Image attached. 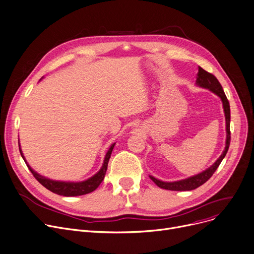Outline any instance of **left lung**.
<instances>
[{
	"label": "left lung",
	"mask_w": 254,
	"mask_h": 254,
	"mask_svg": "<svg viewBox=\"0 0 254 254\" xmlns=\"http://www.w3.org/2000/svg\"><path fill=\"white\" fill-rule=\"evenodd\" d=\"M197 86L205 88L216 94L219 98L223 101V105H224V111L226 115V126H227V141H226V148L223 152V154L219 156V158L209 167L206 171L203 173H201L199 175H196L194 177H191L189 179L178 181V182H172V183H167V182H162L154 177H151L150 179L153 181L159 188L165 189V190H171V191H191L194 190L198 187H200L201 185H203L205 182H207L211 176L214 174L216 171V168L221 164L222 160L225 158L227 152L230 147V142H231V130H230V120H231V112H230V103L227 99V96L223 90L222 84L219 83L217 78L212 74L204 70L203 68L199 67L198 73H197V79H196Z\"/></svg>",
	"instance_id": "1"
}]
</instances>
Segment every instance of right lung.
<instances>
[{"label":"right lung","mask_w":254,"mask_h":254,"mask_svg":"<svg viewBox=\"0 0 254 254\" xmlns=\"http://www.w3.org/2000/svg\"><path fill=\"white\" fill-rule=\"evenodd\" d=\"M114 145H115V143H113L110 146L108 152L106 153V156H105V159H104V163H103L102 167H101V170L94 177H92L91 179L84 181V182H79V183L52 181V180H50V179H47V178H44V177L40 176L35 171L31 170V167L25 161L20 148H19V150H20V154H21L22 158L24 159L25 163L27 164V167L29 168V171L31 172L33 177H35L38 180V182L40 184H42L45 188H47L51 192H53V193L58 194V195H63V196L69 197V196H79V195H84V194L91 193V192L95 191L99 187V185L101 184V182L103 181V179L105 177V174H106V171H107V166H108V161L110 159V156H111V153H112V150H113Z\"/></svg>","instance_id":"obj_1"}]
</instances>
